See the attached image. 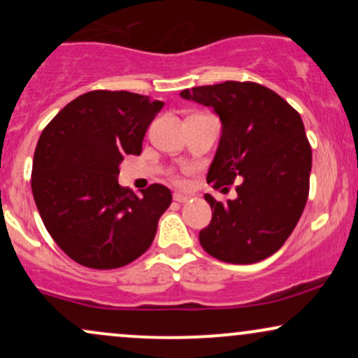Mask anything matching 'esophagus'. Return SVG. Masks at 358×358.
<instances>
[{
	"label": "esophagus",
	"mask_w": 358,
	"mask_h": 358,
	"mask_svg": "<svg viewBox=\"0 0 358 358\" xmlns=\"http://www.w3.org/2000/svg\"><path fill=\"white\" fill-rule=\"evenodd\" d=\"M173 200H175V202H178V203H185V202H188V200H190V195H185V193L175 192L173 193Z\"/></svg>",
	"instance_id": "esophagus-1"
}]
</instances>
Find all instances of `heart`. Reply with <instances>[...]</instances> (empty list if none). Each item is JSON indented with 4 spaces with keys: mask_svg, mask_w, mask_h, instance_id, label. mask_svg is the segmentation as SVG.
<instances>
[{
    "mask_svg": "<svg viewBox=\"0 0 358 358\" xmlns=\"http://www.w3.org/2000/svg\"><path fill=\"white\" fill-rule=\"evenodd\" d=\"M176 180H178V178H176ZM178 182H180V180H178Z\"/></svg>",
    "mask_w": 358,
    "mask_h": 358,
    "instance_id": "heart-1",
    "label": "heart"
}]
</instances>
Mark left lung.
Wrapping results in <instances>:
<instances>
[{"mask_svg":"<svg viewBox=\"0 0 358 358\" xmlns=\"http://www.w3.org/2000/svg\"><path fill=\"white\" fill-rule=\"evenodd\" d=\"M180 96L208 106L222 121L207 183L220 188L242 176L236 200L222 203L205 195L212 220L200 231V244L231 264L273 256L296 227L310 192L311 146L301 116L256 82L227 80Z\"/></svg>","mask_w":358,"mask_h":358,"instance_id":"1","label":"left lung"}]
</instances>
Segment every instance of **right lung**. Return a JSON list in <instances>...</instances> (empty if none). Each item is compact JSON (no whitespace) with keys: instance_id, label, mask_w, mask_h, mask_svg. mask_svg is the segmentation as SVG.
I'll use <instances>...</instances> for the list:
<instances>
[{"instance_id":"1","label":"right lung","mask_w":358,"mask_h":358,"mask_svg":"<svg viewBox=\"0 0 358 358\" xmlns=\"http://www.w3.org/2000/svg\"><path fill=\"white\" fill-rule=\"evenodd\" d=\"M162 101L127 90H92L69 102L42 131L31 192L57 245L85 268L116 269L145 254L171 192L153 183L134 195L117 183L126 155H141Z\"/></svg>"}]
</instances>
